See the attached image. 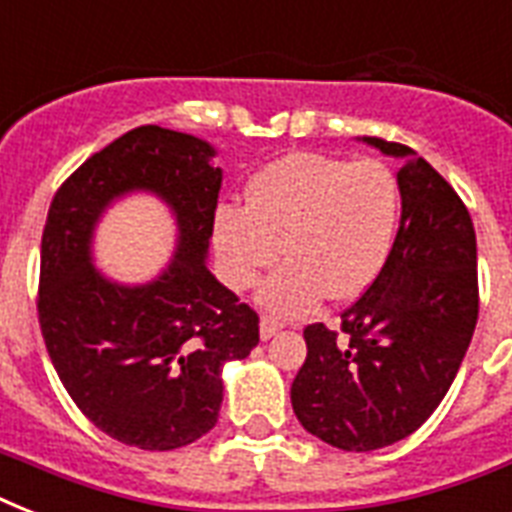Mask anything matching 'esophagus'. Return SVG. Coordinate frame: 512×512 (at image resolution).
Here are the masks:
<instances>
[{"mask_svg": "<svg viewBox=\"0 0 512 512\" xmlns=\"http://www.w3.org/2000/svg\"><path fill=\"white\" fill-rule=\"evenodd\" d=\"M279 332H281L279 321H273V319H268V316H263V321H260V337H263V340H271V337L279 335Z\"/></svg>", "mask_w": 512, "mask_h": 512, "instance_id": "1", "label": "esophagus"}]
</instances>
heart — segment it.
Masks as SVG:
<instances>
[{
    "mask_svg": "<svg viewBox=\"0 0 512 512\" xmlns=\"http://www.w3.org/2000/svg\"><path fill=\"white\" fill-rule=\"evenodd\" d=\"M398 223V183L385 164L292 154L252 177L247 207L215 212V249L228 287L241 292L284 255L260 287L265 311L289 319L329 300H353L388 260Z\"/></svg>",
    "mask_w": 512,
    "mask_h": 512,
    "instance_id": "b5f03b06",
    "label": "heart"
}]
</instances>
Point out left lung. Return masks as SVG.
<instances>
[{
	"mask_svg": "<svg viewBox=\"0 0 512 512\" xmlns=\"http://www.w3.org/2000/svg\"><path fill=\"white\" fill-rule=\"evenodd\" d=\"M404 159L401 223L372 287L340 316V332L305 327L308 356L292 409L308 433L342 452L412 436L457 377L478 321L476 231L468 207L422 156L364 138Z\"/></svg>",
	"mask_w": 512,
	"mask_h": 512,
	"instance_id": "1",
	"label": "left lung"
}]
</instances>
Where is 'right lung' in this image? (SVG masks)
<instances>
[{"mask_svg":"<svg viewBox=\"0 0 512 512\" xmlns=\"http://www.w3.org/2000/svg\"><path fill=\"white\" fill-rule=\"evenodd\" d=\"M185 132L130 130L60 185L47 212L39 327L63 388L127 446L170 452L215 428L223 364L247 358L260 319L209 273L223 170ZM156 192L178 223L176 257L154 282L119 285L91 265V233L114 198Z\"/></svg>","mask_w":512,"mask_h":512,"instance_id":"obj_1","label":"right lung"}]
</instances>
